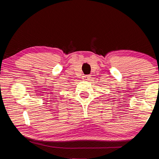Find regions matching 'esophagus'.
Masks as SVG:
<instances>
[{
  "label": "esophagus",
  "instance_id": "esophagus-1",
  "mask_svg": "<svg viewBox=\"0 0 159 159\" xmlns=\"http://www.w3.org/2000/svg\"><path fill=\"white\" fill-rule=\"evenodd\" d=\"M90 76H89V75H86V76H83L82 79L83 80H88L90 79Z\"/></svg>",
  "mask_w": 159,
  "mask_h": 159
}]
</instances>
